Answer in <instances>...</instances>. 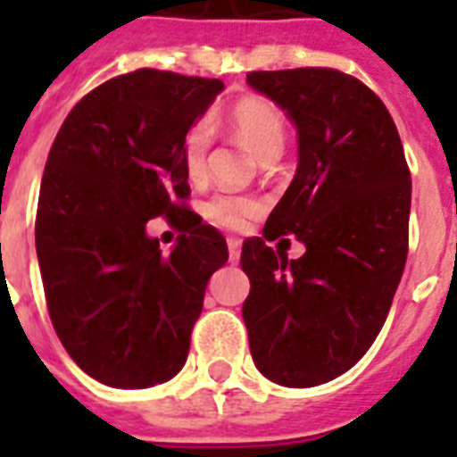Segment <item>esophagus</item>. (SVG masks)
Masks as SVG:
<instances>
[{
  "mask_svg": "<svg viewBox=\"0 0 457 457\" xmlns=\"http://www.w3.org/2000/svg\"><path fill=\"white\" fill-rule=\"evenodd\" d=\"M228 251H229V261H232V263H237V261H239V256H242V239H237V237H229Z\"/></svg>",
  "mask_w": 457,
  "mask_h": 457,
  "instance_id": "1",
  "label": "esophagus"
}]
</instances>
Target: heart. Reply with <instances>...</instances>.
I'll return each instance as SVG.
<instances>
[{"label": "heart", "mask_w": 457, "mask_h": 457, "mask_svg": "<svg viewBox=\"0 0 457 457\" xmlns=\"http://www.w3.org/2000/svg\"><path fill=\"white\" fill-rule=\"evenodd\" d=\"M229 128L235 135L256 154L261 161H270L285 152L287 145V125L285 118L270 102L258 99V96H246L229 109L228 113ZM211 125L196 123L187 132L185 145H182V156H185V168L189 178H201L206 170V156L211 149ZM258 201L251 196H232V194H215L208 201L204 213L218 228L239 229L244 228L246 218L258 213Z\"/></svg>", "instance_id": "1"}]
</instances>
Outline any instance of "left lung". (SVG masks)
Wrapping results in <instances>:
<instances>
[{
	"mask_svg": "<svg viewBox=\"0 0 457 457\" xmlns=\"http://www.w3.org/2000/svg\"><path fill=\"white\" fill-rule=\"evenodd\" d=\"M246 82L289 116L299 165L263 237L242 246V315L256 368L305 389L353 368L389 315L408 258L411 170L382 99L351 75L294 68ZM282 234L303 257L267 246Z\"/></svg>",
	"mask_w": 457,
	"mask_h": 457,
	"instance_id": "obj_1",
	"label": "left lung"
}]
</instances>
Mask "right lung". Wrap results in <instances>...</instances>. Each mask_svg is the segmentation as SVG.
<instances>
[{"label":"right lung","mask_w":457,"mask_h":457,"mask_svg":"<svg viewBox=\"0 0 457 457\" xmlns=\"http://www.w3.org/2000/svg\"><path fill=\"white\" fill-rule=\"evenodd\" d=\"M225 85L139 68L82 96L46 158L35 222L46 308L68 355L96 382L146 389L178 375L211 275L228 263L189 196L182 145ZM183 235L163 254L145 222Z\"/></svg>","instance_id":"obj_1"}]
</instances>
